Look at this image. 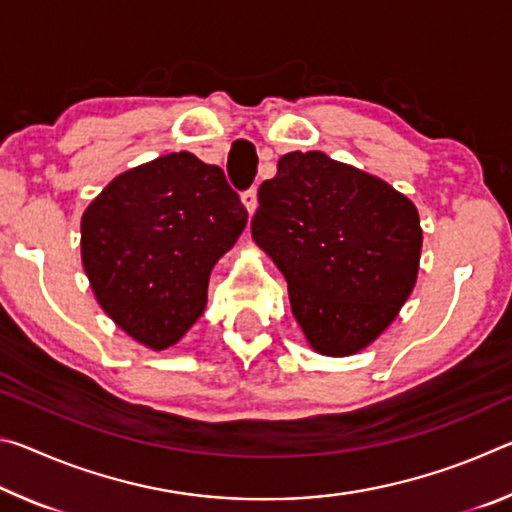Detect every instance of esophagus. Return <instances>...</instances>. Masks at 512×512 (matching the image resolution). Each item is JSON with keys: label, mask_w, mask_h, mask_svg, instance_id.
<instances>
[{"label": "esophagus", "mask_w": 512, "mask_h": 512, "mask_svg": "<svg viewBox=\"0 0 512 512\" xmlns=\"http://www.w3.org/2000/svg\"><path fill=\"white\" fill-rule=\"evenodd\" d=\"M241 203L246 205V210H248V214L253 216V212L257 210V187H250L248 192H244L241 194Z\"/></svg>", "instance_id": "1"}]
</instances>
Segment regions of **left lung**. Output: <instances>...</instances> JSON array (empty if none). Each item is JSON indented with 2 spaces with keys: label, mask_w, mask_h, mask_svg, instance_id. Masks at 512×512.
<instances>
[{
  "label": "left lung",
  "mask_w": 512,
  "mask_h": 512,
  "mask_svg": "<svg viewBox=\"0 0 512 512\" xmlns=\"http://www.w3.org/2000/svg\"><path fill=\"white\" fill-rule=\"evenodd\" d=\"M255 244L289 284L307 343L350 357L400 314L418 280L415 205L384 180L320 151H293L257 192Z\"/></svg>",
  "instance_id": "1"
}]
</instances>
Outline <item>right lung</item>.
Returning a JSON list of instances; mask_svg holds the SVG:
<instances>
[{
	"mask_svg": "<svg viewBox=\"0 0 512 512\" xmlns=\"http://www.w3.org/2000/svg\"><path fill=\"white\" fill-rule=\"evenodd\" d=\"M248 212L221 167L180 151L128 169L81 219V259L101 309L151 350L201 318L214 264Z\"/></svg>",
	"mask_w": 512,
	"mask_h": 512,
	"instance_id": "obj_1",
	"label": "right lung"
}]
</instances>
